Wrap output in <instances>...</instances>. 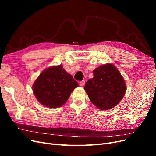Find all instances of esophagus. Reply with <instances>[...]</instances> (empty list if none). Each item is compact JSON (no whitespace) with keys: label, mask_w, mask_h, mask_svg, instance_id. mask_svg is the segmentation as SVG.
I'll return each instance as SVG.
<instances>
[{"label":"esophagus","mask_w":156,"mask_h":156,"mask_svg":"<svg viewBox=\"0 0 156 156\" xmlns=\"http://www.w3.org/2000/svg\"><path fill=\"white\" fill-rule=\"evenodd\" d=\"M84 84H85V81H80L79 82V85L81 86V87H83Z\"/></svg>","instance_id":"esophagus-1"}]
</instances>
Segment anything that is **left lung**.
<instances>
[{
  "label": "left lung",
  "instance_id": "8db88e82",
  "mask_svg": "<svg viewBox=\"0 0 156 156\" xmlns=\"http://www.w3.org/2000/svg\"><path fill=\"white\" fill-rule=\"evenodd\" d=\"M94 77L84 86L90 100L99 109L115 107L125 95L126 85L123 77L114 65L107 64L93 71Z\"/></svg>",
  "mask_w": 156,
  "mask_h": 156
}]
</instances>
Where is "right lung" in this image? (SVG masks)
I'll return each instance as SVG.
<instances>
[{
  "label": "right lung",
  "instance_id": "add662e5",
  "mask_svg": "<svg viewBox=\"0 0 156 156\" xmlns=\"http://www.w3.org/2000/svg\"><path fill=\"white\" fill-rule=\"evenodd\" d=\"M77 87L78 83L59 65L44 69L36 79L32 90L41 104L55 108L63 105Z\"/></svg>",
  "mask_w": 156,
  "mask_h": 156
}]
</instances>
